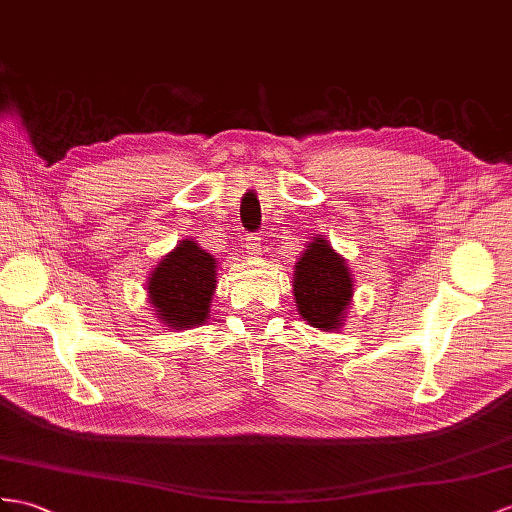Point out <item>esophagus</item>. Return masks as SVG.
<instances>
[{
    "instance_id": "1",
    "label": "esophagus",
    "mask_w": 512,
    "mask_h": 512,
    "mask_svg": "<svg viewBox=\"0 0 512 512\" xmlns=\"http://www.w3.org/2000/svg\"><path fill=\"white\" fill-rule=\"evenodd\" d=\"M245 247H247V252L254 254V256H258L260 252H263V245H260V236H247Z\"/></svg>"
}]
</instances>
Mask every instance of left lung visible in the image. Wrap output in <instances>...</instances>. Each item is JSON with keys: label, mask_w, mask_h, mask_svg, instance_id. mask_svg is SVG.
Wrapping results in <instances>:
<instances>
[{"label": "left lung", "mask_w": 512, "mask_h": 512, "mask_svg": "<svg viewBox=\"0 0 512 512\" xmlns=\"http://www.w3.org/2000/svg\"><path fill=\"white\" fill-rule=\"evenodd\" d=\"M297 313L308 326L336 332L354 297V278L345 258L321 234L308 241L293 271Z\"/></svg>", "instance_id": "1"}]
</instances>
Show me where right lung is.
<instances>
[{"mask_svg": "<svg viewBox=\"0 0 512 512\" xmlns=\"http://www.w3.org/2000/svg\"><path fill=\"white\" fill-rule=\"evenodd\" d=\"M217 258L184 239L158 260L147 278V302L165 328L202 326L217 289Z\"/></svg>", "mask_w": 512, "mask_h": 512, "instance_id": "right-lung-1", "label": "right lung"}]
</instances>
